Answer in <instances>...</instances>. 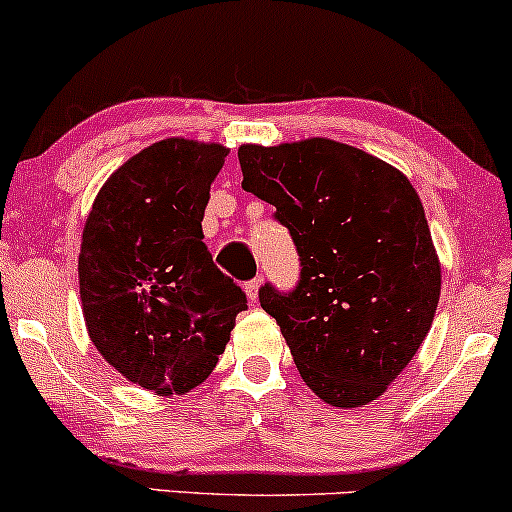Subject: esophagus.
Returning a JSON list of instances; mask_svg holds the SVG:
<instances>
[{"instance_id":"obj_1","label":"esophagus","mask_w":512,"mask_h":512,"mask_svg":"<svg viewBox=\"0 0 512 512\" xmlns=\"http://www.w3.org/2000/svg\"><path fill=\"white\" fill-rule=\"evenodd\" d=\"M261 283H263L261 278H254V280H249V283H244L246 297H249L251 302H256V300H258V290H261Z\"/></svg>"}]
</instances>
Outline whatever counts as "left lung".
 <instances>
[{
	"label": "left lung",
	"instance_id": "8db88e82",
	"mask_svg": "<svg viewBox=\"0 0 512 512\" xmlns=\"http://www.w3.org/2000/svg\"><path fill=\"white\" fill-rule=\"evenodd\" d=\"M244 191L275 205L300 254L290 292L258 300L302 380L331 406L377 399L411 363L440 300V263L421 198L401 171L312 137L239 147Z\"/></svg>",
	"mask_w": 512,
	"mask_h": 512
}]
</instances>
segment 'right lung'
Returning <instances> with one entry per match:
<instances>
[{
	"instance_id": "right-lung-1",
	"label": "right lung",
	"mask_w": 512,
	"mask_h": 512,
	"mask_svg": "<svg viewBox=\"0 0 512 512\" xmlns=\"http://www.w3.org/2000/svg\"><path fill=\"white\" fill-rule=\"evenodd\" d=\"M222 145L162 140L142 149L96 195L79 251L89 338L123 377L183 394L210 375L246 295L203 244Z\"/></svg>"
}]
</instances>
